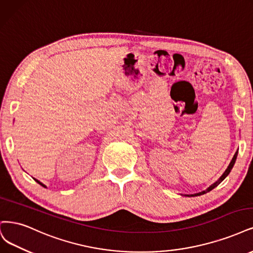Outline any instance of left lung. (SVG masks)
I'll return each instance as SVG.
<instances>
[{"instance_id":"obj_1","label":"left lung","mask_w":253,"mask_h":253,"mask_svg":"<svg viewBox=\"0 0 253 253\" xmlns=\"http://www.w3.org/2000/svg\"><path fill=\"white\" fill-rule=\"evenodd\" d=\"M238 152L239 151H237L236 152V154H234V156H233V158L231 159V161H230V163H229V165L227 167V169H226V170L223 172V175L217 179L213 184H211L210 187H207L205 190H202V191H200V193H197V194H194V195H182V196H185V197H197V196H201V195H204V194H206V193H208V191H211V190H212L214 187H216L217 185L220 184V183L227 177L228 175H229V172L231 171V169H232V168H233V165H234V163H236V160H237V157H238Z\"/></svg>"}]
</instances>
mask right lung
I'll return each mask as SVG.
<instances>
[{
	"label": "right lung",
	"instance_id": "right-lung-1",
	"mask_svg": "<svg viewBox=\"0 0 253 253\" xmlns=\"http://www.w3.org/2000/svg\"><path fill=\"white\" fill-rule=\"evenodd\" d=\"M33 179H34V178H33ZM34 180H36V182H38V183H39V184H40V185H42V187H47V186H46V185H45V184H42V182H41V181H39V180H38V179H34Z\"/></svg>",
	"mask_w": 253,
	"mask_h": 253
}]
</instances>
